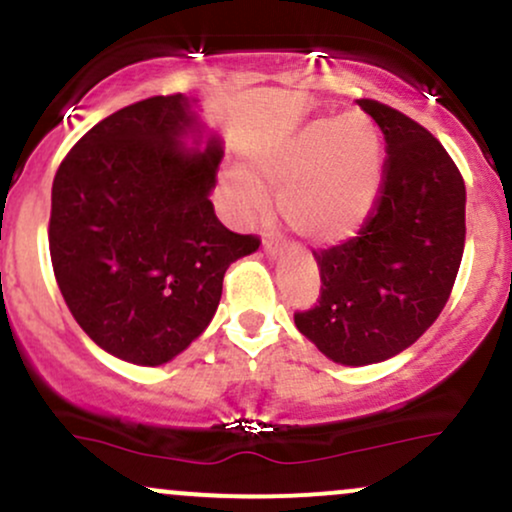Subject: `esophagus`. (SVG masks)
<instances>
[{"mask_svg": "<svg viewBox=\"0 0 512 512\" xmlns=\"http://www.w3.org/2000/svg\"><path fill=\"white\" fill-rule=\"evenodd\" d=\"M279 240H281V236L276 231H272V229H267L262 233V248H264V252H269V255H276V252H279Z\"/></svg>", "mask_w": 512, "mask_h": 512, "instance_id": "1", "label": "esophagus"}]
</instances>
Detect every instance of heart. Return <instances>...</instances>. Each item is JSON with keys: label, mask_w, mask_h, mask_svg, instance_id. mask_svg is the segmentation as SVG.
<instances>
[{"label": "heart", "mask_w": 512, "mask_h": 512, "mask_svg": "<svg viewBox=\"0 0 512 512\" xmlns=\"http://www.w3.org/2000/svg\"><path fill=\"white\" fill-rule=\"evenodd\" d=\"M381 140L365 114L317 119L255 162L257 181L243 171L224 176L233 212L267 205L262 186L281 190L286 224L312 243H338L367 219L379 188Z\"/></svg>", "instance_id": "1"}]
</instances>
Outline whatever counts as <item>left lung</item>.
Instances as JSON below:
<instances>
[{
	"instance_id": "8db88e82",
	"label": "left lung",
	"mask_w": 512,
	"mask_h": 512,
	"mask_svg": "<svg viewBox=\"0 0 512 512\" xmlns=\"http://www.w3.org/2000/svg\"><path fill=\"white\" fill-rule=\"evenodd\" d=\"M384 133L379 197L357 236L312 250L322 276L295 326L341 365H372L420 338L448 303L465 250V181L427 128L357 100Z\"/></svg>"
}]
</instances>
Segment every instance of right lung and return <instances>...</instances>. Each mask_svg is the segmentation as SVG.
I'll list each match as a JSON object with an SVG mask.
<instances>
[{
	"label": "right lung",
	"instance_id": "obj_1",
	"mask_svg": "<svg viewBox=\"0 0 512 512\" xmlns=\"http://www.w3.org/2000/svg\"><path fill=\"white\" fill-rule=\"evenodd\" d=\"M188 100L147 97L92 126L52 183L49 255L71 315L133 365L169 362L212 322L231 262L260 248L214 214L221 145L186 152Z\"/></svg>",
	"mask_w": 512,
	"mask_h": 512
}]
</instances>
